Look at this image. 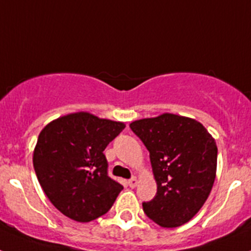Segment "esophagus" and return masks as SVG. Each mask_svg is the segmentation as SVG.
I'll use <instances>...</instances> for the list:
<instances>
[{
  "label": "esophagus",
  "mask_w": 251,
  "mask_h": 251,
  "mask_svg": "<svg viewBox=\"0 0 251 251\" xmlns=\"http://www.w3.org/2000/svg\"><path fill=\"white\" fill-rule=\"evenodd\" d=\"M137 183H138V179H137V177H132V178L128 181V186L132 188H134L137 186Z\"/></svg>",
  "instance_id": "esophagus-1"
}]
</instances>
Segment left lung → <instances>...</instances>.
<instances>
[{
    "mask_svg": "<svg viewBox=\"0 0 251 251\" xmlns=\"http://www.w3.org/2000/svg\"><path fill=\"white\" fill-rule=\"evenodd\" d=\"M130 129L150 152L157 182L146 215L162 227H177L199 212L216 177V142L200 122L165 114L134 121Z\"/></svg>",
    "mask_w": 251,
    "mask_h": 251,
    "instance_id": "8db88e82",
    "label": "left lung"
}]
</instances>
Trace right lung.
I'll return each instance as SVG.
<instances>
[{
  "label": "right lung",
  "mask_w": 251,
  "mask_h": 251,
  "mask_svg": "<svg viewBox=\"0 0 251 251\" xmlns=\"http://www.w3.org/2000/svg\"><path fill=\"white\" fill-rule=\"evenodd\" d=\"M124 128L122 122L79 112L50 122L40 132L35 172L61 214L89 223L109 211L123 186L108 176L103 151Z\"/></svg>",
  "instance_id": "right-lung-1"
}]
</instances>
